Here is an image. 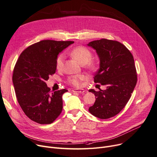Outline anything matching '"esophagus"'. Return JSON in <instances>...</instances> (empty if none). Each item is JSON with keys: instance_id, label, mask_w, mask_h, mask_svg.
Masks as SVG:
<instances>
[{"instance_id": "1", "label": "esophagus", "mask_w": 157, "mask_h": 157, "mask_svg": "<svg viewBox=\"0 0 157 157\" xmlns=\"http://www.w3.org/2000/svg\"><path fill=\"white\" fill-rule=\"evenodd\" d=\"M73 92H76V93H79V94H81V93H84L85 92V90L83 89H79V90H76V89H74L72 90Z\"/></svg>"}]
</instances>
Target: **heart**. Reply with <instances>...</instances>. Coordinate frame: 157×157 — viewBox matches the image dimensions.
<instances>
[{
  "mask_svg": "<svg viewBox=\"0 0 157 157\" xmlns=\"http://www.w3.org/2000/svg\"><path fill=\"white\" fill-rule=\"evenodd\" d=\"M71 55L76 59L81 64L85 65L88 67L94 68L95 65V63L93 61V54L92 52L86 47L77 46L73 48L70 52ZM65 60V55L60 53L58 55L56 59V67L58 70H62L63 67ZM87 77L83 74H77L72 75L68 78L67 83L71 85L76 87H79L81 85L82 81L86 79Z\"/></svg>",
  "mask_w": 157,
  "mask_h": 157,
  "instance_id": "obj_1",
  "label": "heart"
}]
</instances>
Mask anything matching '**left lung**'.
<instances>
[{
    "label": "left lung",
    "instance_id": "1",
    "mask_svg": "<svg viewBox=\"0 0 157 157\" xmlns=\"http://www.w3.org/2000/svg\"><path fill=\"white\" fill-rule=\"evenodd\" d=\"M93 48L100 60V68L94 77L95 83L107 88L98 92L89 90L95 96L89 112L100 119L118 114L126 105L137 83L134 57L128 49L117 40L102 39L87 44Z\"/></svg>",
    "mask_w": 157,
    "mask_h": 157
}]
</instances>
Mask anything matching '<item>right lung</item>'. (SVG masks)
Here are the masks:
<instances>
[{"label": "right lung", "mask_w": 157, "mask_h": 157, "mask_svg": "<svg viewBox=\"0 0 157 157\" xmlns=\"http://www.w3.org/2000/svg\"><path fill=\"white\" fill-rule=\"evenodd\" d=\"M74 41L43 40L20 54L13 70L16 98L27 117L40 124H50L60 114L62 95L68 90L50 92L46 81L55 73L56 59Z\"/></svg>", "instance_id": "add662e5"}]
</instances>
